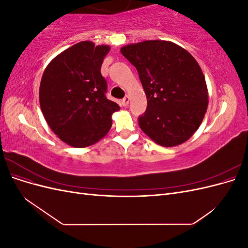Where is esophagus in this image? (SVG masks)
<instances>
[{
    "label": "esophagus",
    "instance_id": "34e87169",
    "mask_svg": "<svg viewBox=\"0 0 248 248\" xmlns=\"http://www.w3.org/2000/svg\"><path fill=\"white\" fill-rule=\"evenodd\" d=\"M129 101H130V98H129V96H125L124 98L122 99V106L123 107H127L128 106V103H129Z\"/></svg>",
    "mask_w": 248,
    "mask_h": 248
}]
</instances>
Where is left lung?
<instances>
[{
  "mask_svg": "<svg viewBox=\"0 0 248 248\" xmlns=\"http://www.w3.org/2000/svg\"><path fill=\"white\" fill-rule=\"evenodd\" d=\"M136 67L147 97L140 129L156 144L175 147L198 130L208 108V89L199 63L166 40H146L121 48Z\"/></svg>",
  "mask_w": 248,
  "mask_h": 248,
  "instance_id": "obj_1",
  "label": "left lung"
}]
</instances>
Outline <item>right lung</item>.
I'll return each mask as SVG.
<instances>
[{
  "mask_svg": "<svg viewBox=\"0 0 248 248\" xmlns=\"http://www.w3.org/2000/svg\"><path fill=\"white\" fill-rule=\"evenodd\" d=\"M109 46L81 41L56 56L42 74L41 111L58 138L74 148L94 145L109 131L111 115L120 109L106 97L101 76Z\"/></svg>",
  "mask_w": 248,
  "mask_h": 248,
  "instance_id": "add662e5",
  "label": "right lung"
}]
</instances>
